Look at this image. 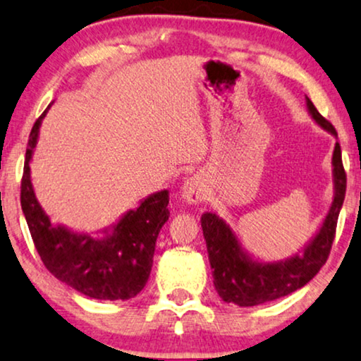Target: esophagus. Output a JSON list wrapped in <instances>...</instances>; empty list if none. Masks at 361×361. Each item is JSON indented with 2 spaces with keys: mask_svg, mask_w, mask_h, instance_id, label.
I'll list each match as a JSON object with an SVG mask.
<instances>
[{
  "mask_svg": "<svg viewBox=\"0 0 361 361\" xmlns=\"http://www.w3.org/2000/svg\"><path fill=\"white\" fill-rule=\"evenodd\" d=\"M205 197H207V187H205V180L200 176H192L190 179H187L185 184L182 185L180 199L184 204H200L204 202Z\"/></svg>",
  "mask_w": 361,
  "mask_h": 361,
  "instance_id": "obj_1",
  "label": "esophagus"
}]
</instances>
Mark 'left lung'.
I'll return each mask as SVG.
<instances>
[{
    "instance_id": "left-lung-1",
    "label": "left lung",
    "mask_w": 361,
    "mask_h": 361,
    "mask_svg": "<svg viewBox=\"0 0 361 361\" xmlns=\"http://www.w3.org/2000/svg\"><path fill=\"white\" fill-rule=\"evenodd\" d=\"M305 102L312 119L322 129L338 139L334 126L317 111L307 96ZM331 167H334L331 169L334 200L329 212L315 235L303 245L298 254H293L288 259L277 262L257 259L242 245L240 238L222 217L212 212H205L200 217L209 262L212 267L214 287L224 302L235 303L238 307H254L277 300L307 285L325 265L334 243L336 221L346 190V174L341 164L338 142H335Z\"/></svg>"
}]
</instances>
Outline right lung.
I'll list each match as a JSON object with an SVG mask.
<instances>
[{
	"mask_svg": "<svg viewBox=\"0 0 361 361\" xmlns=\"http://www.w3.org/2000/svg\"><path fill=\"white\" fill-rule=\"evenodd\" d=\"M48 109L31 129L21 180V209L37 254L56 279L86 297L111 302L134 298L146 287L157 235L169 221V190L147 195L96 235L51 222L36 199L30 167Z\"/></svg>",
	"mask_w": 361,
	"mask_h": 361,
	"instance_id": "add662e5",
	"label": "right lung"
}]
</instances>
